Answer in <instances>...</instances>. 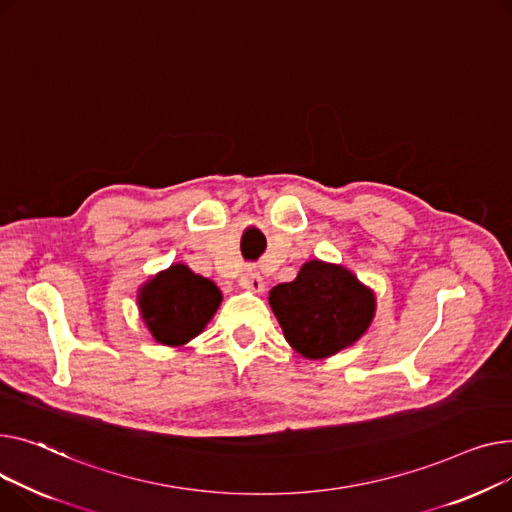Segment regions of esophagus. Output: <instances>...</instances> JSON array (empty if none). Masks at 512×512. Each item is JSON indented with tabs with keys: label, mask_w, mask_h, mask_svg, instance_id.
I'll return each instance as SVG.
<instances>
[{
	"label": "esophagus",
	"mask_w": 512,
	"mask_h": 512,
	"mask_svg": "<svg viewBox=\"0 0 512 512\" xmlns=\"http://www.w3.org/2000/svg\"><path fill=\"white\" fill-rule=\"evenodd\" d=\"M239 283H242V287L252 291V293H262L264 291V281L258 273H246Z\"/></svg>",
	"instance_id": "obj_1"
}]
</instances>
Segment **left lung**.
Masks as SVG:
<instances>
[{
  "mask_svg": "<svg viewBox=\"0 0 512 512\" xmlns=\"http://www.w3.org/2000/svg\"><path fill=\"white\" fill-rule=\"evenodd\" d=\"M287 343L304 357L322 359L362 339L376 312L372 289L341 264L306 262L291 283L270 289Z\"/></svg>",
  "mask_w": 512,
  "mask_h": 512,
  "instance_id": "obj_1",
  "label": "left lung"
}]
</instances>
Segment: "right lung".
<instances>
[{"mask_svg":"<svg viewBox=\"0 0 512 512\" xmlns=\"http://www.w3.org/2000/svg\"><path fill=\"white\" fill-rule=\"evenodd\" d=\"M219 287L186 264H171L138 291L140 316L155 341L179 347L198 337L221 306Z\"/></svg>","mask_w":512,"mask_h":512,"instance_id":"right-lung-1","label":"right lung"}]
</instances>
